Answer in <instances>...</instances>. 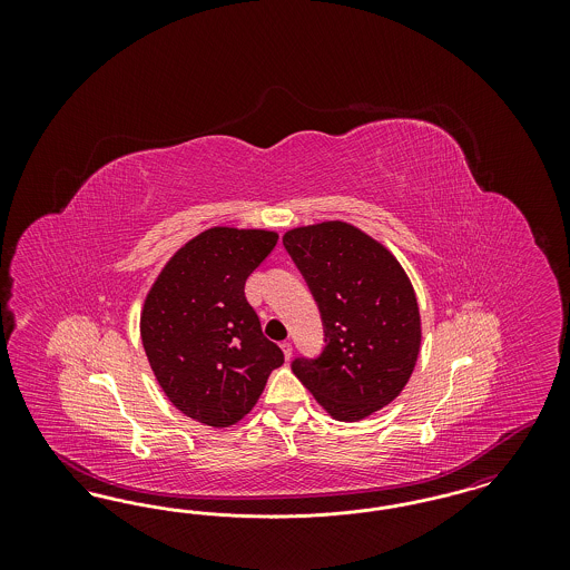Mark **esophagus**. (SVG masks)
<instances>
[{
    "instance_id": "esophagus-1",
    "label": "esophagus",
    "mask_w": 570,
    "mask_h": 570,
    "mask_svg": "<svg viewBox=\"0 0 570 570\" xmlns=\"http://www.w3.org/2000/svg\"><path fill=\"white\" fill-rule=\"evenodd\" d=\"M279 346H282V353H284L286 358H291V356H293V344H291V342H282Z\"/></svg>"
}]
</instances>
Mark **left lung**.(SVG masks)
<instances>
[{
    "label": "left lung",
    "mask_w": 570,
    "mask_h": 570,
    "mask_svg": "<svg viewBox=\"0 0 570 570\" xmlns=\"http://www.w3.org/2000/svg\"><path fill=\"white\" fill-rule=\"evenodd\" d=\"M284 247L318 303L325 351L293 372L326 412L354 423L391 404L416 365L421 316L397 258L346 222L298 226Z\"/></svg>",
    "instance_id": "obj_1"
}]
</instances>
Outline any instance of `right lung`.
<instances>
[{
  "mask_svg": "<svg viewBox=\"0 0 570 570\" xmlns=\"http://www.w3.org/2000/svg\"><path fill=\"white\" fill-rule=\"evenodd\" d=\"M277 233L214 226L164 265L140 312L149 365L170 404L209 428H230L256 406L284 363L245 298V279Z\"/></svg>",
  "mask_w": 570,
  "mask_h": 570,
  "instance_id": "obj_1",
  "label": "right lung"
}]
</instances>
